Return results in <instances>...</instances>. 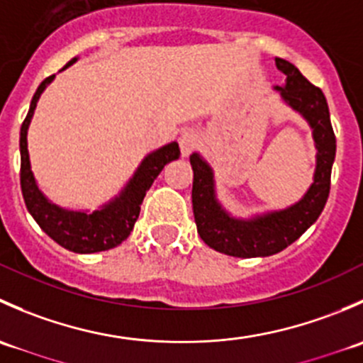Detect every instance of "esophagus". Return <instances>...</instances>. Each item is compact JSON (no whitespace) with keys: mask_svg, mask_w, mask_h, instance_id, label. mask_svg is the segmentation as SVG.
I'll list each match as a JSON object with an SVG mask.
<instances>
[{"mask_svg":"<svg viewBox=\"0 0 363 363\" xmlns=\"http://www.w3.org/2000/svg\"><path fill=\"white\" fill-rule=\"evenodd\" d=\"M200 144V135L196 133L195 130H188L179 137V145H181V152L182 156H188L199 147Z\"/></svg>","mask_w":363,"mask_h":363,"instance_id":"1","label":"esophagus"}]
</instances>
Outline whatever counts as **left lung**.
I'll return each instance as SVG.
<instances>
[{"label": "left lung", "mask_w": 363, "mask_h": 363, "mask_svg": "<svg viewBox=\"0 0 363 363\" xmlns=\"http://www.w3.org/2000/svg\"><path fill=\"white\" fill-rule=\"evenodd\" d=\"M276 67L284 73V86H276L288 107L309 123L316 145V170L313 184L298 202L255 218H233L216 196L214 172L199 152L189 156L193 168V214L202 240L212 250L237 258L270 256L294 244L323 211L330 193L332 164L335 160V135L332 130L327 98L313 86L298 68L276 57Z\"/></svg>", "instance_id": "obj_1"}]
</instances>
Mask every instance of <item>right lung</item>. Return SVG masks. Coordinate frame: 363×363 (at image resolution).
Returning a JSON list of instances; mask_svg holds the SVG:
<instances>
[{
  "mask_svg": "<svg viewBox=\"0 0 363 363\" xmlns=\"http://www.w3.org/2000/svg\"><path fill=\"white\" fill-rule=\"evenodd\" d=\"M75 61L77 57H73L72 61L65 65L63 69H67ZM54 77L56 75L47 77L40 84L35 96H33L31 105H29L28 116L21 126V189H23L26 207H28L33 219L38 223L40 228L65 250L80 252V255L112 250V247L119 246L124 239H128V235L131 233L135 221L140 214V205L144 202L145 193L151 188L160 172L163 170L164 164L181 156L179 144L172 142V144L163 145V147L156 149L151 155L145 156L133 177L121 189L119 195L108 203L101 205L96 211H69V208H63L52 203L40 191L35 175L31 172L28 152V128L33 113H35L40 94L52 82Z\"/></svg>",
  "mask_w": 363,
  "mask_h": 363,
  "instance_id": "obj_1",
  "label": "right lung"
}]
</instances>
